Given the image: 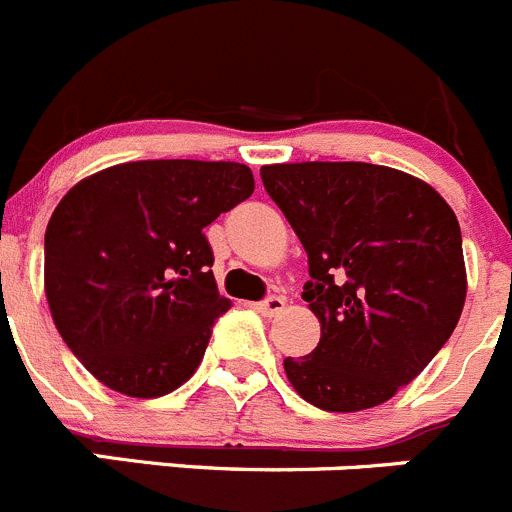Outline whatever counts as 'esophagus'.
I'll list each match as a JSON object with an SVG mask.
<instances>
[{"instance_id": "34e87169", "label": "esophagus", "mask_w": 512, "mask_h": 512, "mask_svg": "<svg viewBox=\"0 0 512 512\" xmlns=\"http://www.w3.org/2000/svg\"><path fill=\"white\" fill-rule=\"evenodd\" d=\"M257 310H260L262 315H267V318H272V315H278L285 310V298L283 295H270V298H265L262 303H257Z\"/></svg>"}]
</instances>
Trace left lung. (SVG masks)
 Returning <instances> with one entry per match:
<instances>
[{
  "instance_id": "1",
  "label": "left lung",
  "mask_w": 512,
  "mask_h": 512,
  "mask_svg": "<svg viewBox=\"0 0 512 512\" xmlns=\"http://www.w3.org/2000/svg\"><path fill=\"white\" fill-rule=\"evenodd\" d=\"M260 176L308 252L303 300L321 321L318 346L285 358L288 381L323 412L379 407L460 321L467 278L455 212L389 166L303 161Z\"/></svg>"
}]
</instances>
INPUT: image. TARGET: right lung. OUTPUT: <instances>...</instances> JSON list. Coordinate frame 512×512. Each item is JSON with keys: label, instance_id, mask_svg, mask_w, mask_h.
<instances>
[{"label": "right lung", "instance_id": "1", "mask_svg": "<svg viewBox=\"0 0 512 512\" xmlns=\"http://www.w3.org/2000/svg\"><path fill=\"white\" fill-rule=\"evenodd\" d=\"M234 161H131L62 197L45 232V293L62 341L108 389L154 399L179 389L229 310L204 227L245 202Z\"/></svg>", "mask_w": 512, "mask_h": 512}]
</instances>
